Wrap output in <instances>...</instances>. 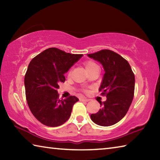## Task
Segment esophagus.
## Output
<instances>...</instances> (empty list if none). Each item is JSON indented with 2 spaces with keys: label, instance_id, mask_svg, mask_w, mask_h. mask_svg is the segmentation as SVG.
Wrapping results in <instances>:
<instances>
[{
  "label": "esophagus",
  "instance_id": "esophagus-1",
  "mask_svg": "<svg viewBox=\"0 0 160 160\" xmlns=\"http://www.w3.org/2000/svg\"><path fill=\"white\" fill-rule=\"evenodd\" d=\"M80 101H82V102H89V101H90V99H85V98H81L80 99Z\"/></svg>",
  "mask_w": 160,
  "mask_h": 160
}]
</instances>
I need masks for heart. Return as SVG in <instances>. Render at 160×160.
<instances>
[{
    "label": "heart",
    "mask_w": 160,
    "mask_h": 160,
    "mask_svg": "<svg viewBox=\"0 0 160 160\" xmlns=\"http://www.w3.org/2000/svg\"><path fill=\"white\" fill-rule=\"evenodd\" d=\"M84 66H85L87 71H89V70H91L92 68H93L94 67L97 66V64L94 63V61L89 60V61H86L85 63H84ZM70 74H71V70H69L68 72V74H67L68 76H70ZM84 92H88V90H84Z\"/></svg>",
    "instance_id": "obj_1"
}]
</instances>
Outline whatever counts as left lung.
<instances>
[{"mask_svg":"<svg viewBox=\"0 0 160 160\" xmlns=\"http://www.w3.org/2000/svg\"><path fill=\"white\" fill-rule=\"evenodd\" d=\"M89 57L100 62L105 73L99 92L106 96L101 109L90 118L94 123L102 126H110L121 121L128 112L134 96L135 75L125 58L114 51L100 50L88 54Z\"/></svg>","mask_w":160,"mask_h":160,"instance_id":"1","label":"left lung"}]
</instances>
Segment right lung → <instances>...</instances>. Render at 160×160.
Here are the masks:
<instances>
[{"label":"right lung","instance_id":"1","mask_svg":"<svg viewBox=\"0 0 160 160\" xmlns=\"http://www.w3.org/2000/svg\"><path fill=\"white\" fill-rule=\"evenodd\" d=\"M82 56L49 48L29 63L25 76L27 102L32 114L44 125L59 126L71 115L72 107L78 99L70 96L60 100L57 89L59 83L66 80L65 72Z\"/></svg>","mask_w":160,"mask_h":160}]
</instances>
